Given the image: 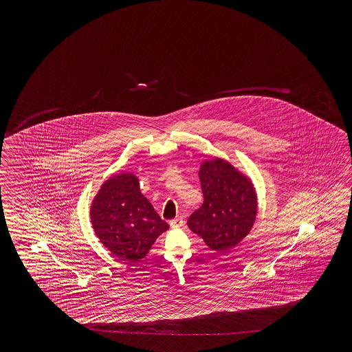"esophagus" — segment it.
Returning <instances> with one entry per match:
<instances>
[{
    "label": "esophagus",
    "instance_id": "1",
    "mask_svg": "<svg viewBox=\"0 0 352 352\" xmlns=\"http://www.w3.org/2000/svg\"><path fill=\"white\" fill-rule=\"evenodd\" d=\"M184 219L182 217H176V219H173L171 221H170V225H171V228H179V226H182L184 225Z\"/></svg>",
    "mask_w": 352,
    "mask_h": 352
}]
</instances>
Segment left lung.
<instances>
[{
	"label": "left lung",
	"instance_id": "8db88e82",
	"mask_svg": "<svg viewBox=\"0 0 352 352\" xmlns=\"http://www.w3.org/2000/svg\"><path fill=\"white\" fill-rule=\"evenodd\" d=\"M204 204L187 226L215 252L238 245L254 225L258 199L245 173L224 158L205 160L199 168Z\"/></svg>",
	"mask_w": 352,
	"mask_h": 352
}]
</instances>
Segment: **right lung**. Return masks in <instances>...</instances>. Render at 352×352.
<instances>
[{
  "label": "right lung",
  "mask_w": 352,
  "mask_h": 352,
  "mask_svg": "<svg viewBox=\"0 0 352 352\" xmlns=\"http://www.w3.org/2000/svg\"><path fill=\"white\" fill-rule=\"evenodd\" d=\"M90 221L99 241L120 261L140 262L170 226L158 217L132 173L105 179L90 205Z\"/></svg>",
  "instance_id": "right-lung-1"
}]
</instances>
